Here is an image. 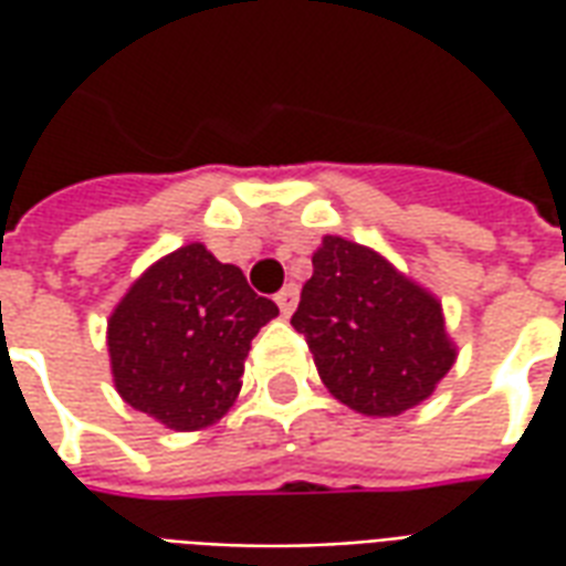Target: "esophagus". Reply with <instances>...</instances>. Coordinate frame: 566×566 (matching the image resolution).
<instances>
[{
    "label": "esophagus",
    "mask_w": 566,
    "mask_h": 566,
    "mask_svg": "<svg viewBox=\"0 0 566 566\" xmlns=\"http://www.w3.org/2000/svg\"><path fill=\"white\" fill-rule=\"evenodd\" d=\"M296 296H300V287H296V284H284L282 291L275 294V303L282 308V315H291V312H294Z\"/></svg>",
    "instance_id": "esophagus-1"
}]
</instances>
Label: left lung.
Here are the masks:
<instances>
[{
    "label": "left lung",
    "instance_id": "obj_1",
    "mask_svg": "<svg viewBox=\"0 0 566 566\" xmlns=\"http://www.w3.org/2000/svg\"><path fill=\"white\" fill-rule=\"evenodd\" d=\"M291 324L327 391L360 416L412 409L454 364L437 296L343 235H324Z\"/></svg>",
    "mask_w": 566,
    "mask_h": 566
}]
</instances>
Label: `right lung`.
Listing matches in <instances>:
<instances>
[{
  "label": "right lung",
  "instance_id": "add662e5",
  "mask_svg": "<svg viewBox=\"0 0 566 566\" xmlns=\"http://www.w3.org/2000/svg\"><path fill=\"white\" fill-rule=\"evenodd\" d=\"M279 306L206 245L157 260L108 321L117 394L172 430L214 424L242 388L245 357Z\"/></svg>",
  "mask_w": 566,
  "mask_h": 566
}]
</instances>
